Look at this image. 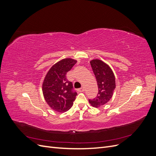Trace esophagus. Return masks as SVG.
Instances as JSON below:
<instances>
[{
	"label": "esophagus",
	"instance_id": "1",
	"mask_svg": "<svg viewBox=\"0 0 156 156\" xmlns=\"http://www.w3.org/2000/svg\"><path fill=\"white\" fill-rule=\"evenodd\" d=\"M77 90L79 91V92H83L84 90V87H81V88H79Z\"/></svg>",
	"mask_w": 156,
	"mask_h": 156
}]
</instances>
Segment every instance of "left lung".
I'll return each mask as SVG.
<instances>
[{
    "label": "left lung",
    "mask_w": 156,
    "mask_h": 156,
    "mask_svg": "<svg viewBox=\"0 0 156 156\" xmlns=\"http://www.w3.org/2000/svg\"><path fill=\"white\" fill-rule=\"evenodd\" d=\"M98 87V93L96 98L88 100L94 107H100L109 101L116 88L115 77L111 68L103 61L95 59L90 61Z\"/></svg>",
    "instance_id": "8db88e82"
}]
</instances>
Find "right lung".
<instances>
[{
  "label": "right lung",
  "instance_id": "1",
  "mask_svg": "<svg viewBox=\"0 0 156 156\" xmlns=\"http://www.w3.org/2000/svg\"><path fill=\"white\" fill-rule=\"evenodd\" d=\"M77 62L72 58L59 61L51 68L42 85L44 96L49 107L55 111L64 112L72 107L77 95L66 74Z\"/></svg>",
  "mask_w": 156,
  "mask_h": 156
}]
</instances>
